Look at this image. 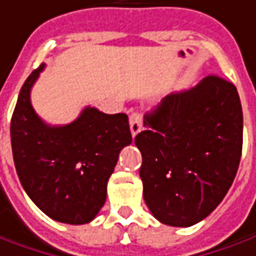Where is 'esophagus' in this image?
<instances>
[{
	"instance_id": "34e87169",
	"label": "esophagus",
	"mask_w": 256,
	"mask_h": 256,
	"mask_svg": "<svg viewBox=\"0 0 256 256\" xmlns=\"http://www.w3.org/2000/svg\"><path fill=\"white\" fill-rule=\"evenodd\" d=\"M130 132H132V136L134 137L140 130H142V114H138V112H133V114H130Z\"/></svg>"
}]
</instances>
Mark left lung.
<instances>
[{"instance_id": "obj_1", "label": "left lung", "mask_w": 256, "mask_h": 256, "mask_svg": "<svg viewBox=\"0 0 256 256\" xmlns=\"http://www.w3.org/2000/svg\"><path fill=\"white\" fill-rule=\"evenodd\" d=\"M136 136L146 204L161 223L190 227L214 210L236 178L242 108L234 84L217 76L172 92L144 116Z\"/></svg>"}]
</instances>
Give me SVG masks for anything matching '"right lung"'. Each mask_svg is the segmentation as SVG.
Instances as JSON below:
<instances>
[{
    "label": "right lung",
    "mask_w": 256,
    "mask_h": 256,
    "mask_svg": "<svg viewBox=\"0 0 256 256\" xmlns=\"http://www.w3.org/2000/svg\"><path fill=\"white\" fill-rule=\"evenodd\" d=\"M40 64L26 78L11 119V146L19 180L44 214L66 224L92 222L106 200L109 176L132 142L128 118L86 106L74 122L50 126L30 104Z\"/></svg>",
    "instance_id": "1"
}]
</instances>
